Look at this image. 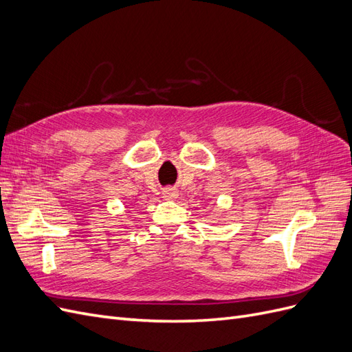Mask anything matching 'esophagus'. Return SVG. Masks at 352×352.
I'll use <instances>...</instances> for the list:
<instances>
[{"label": "esophagus", "instance_id": "34e87169", "mask_svg": "<svg viewBox=\"0 0 352 352\" xmlns=\"http://www.w3.org/2000/svg\"><path fill=\"white\" fill-rule=\"evenodd\" d=\"M163 197H164L166 199H173V198L177 197V194L175 192L173 189H166V190H163Z\"/></svg>", "mask_w": 352, "mask_h": 352}]
</instances>
